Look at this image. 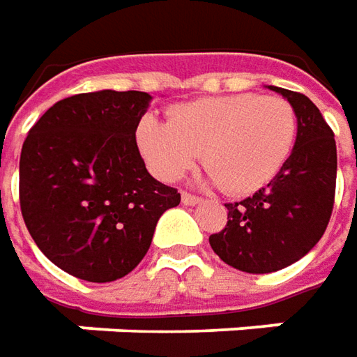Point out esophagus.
<instances>
[{
    "mask_svg": "<svg viewBox=\"0 0 357 357\" xmlns=\"http://www.w3.org/2000/svg\"><path fill=\"white\" fill-rule=\"evenodd\" d=\"M181 203H183V205H197V203H202V199L183 191V193H181Z\"/></svg>",
    "mask_w": 357,
    "mask_h": 357,
    "instance_id": "esophagus-1",
    "label": "esophagus"
}]
</instances>
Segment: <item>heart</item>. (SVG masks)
<instances>
[{
    "instance_id": "1",
    "label": "heart",
    "mask_w": 357,
    "mask_h": 357,
    "mask_svg": "<svg viewBox=\"0 0 357 357\" xmlns=\"http://www.w3.org/2000/svg\"><path fill=\"white\" fill-rule=\"evenodd\" d=\"M136 138L160 179L176 181L202 155L221 190L247 195L273 181L287 164L296 140V114L280 96H215L174 108L169 120L144 116Z\"/></svg>"
}]
</instances>
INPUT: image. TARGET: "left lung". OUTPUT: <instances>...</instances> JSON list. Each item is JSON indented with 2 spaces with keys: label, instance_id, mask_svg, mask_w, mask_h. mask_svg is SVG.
<instances>
[{
  "label": "left lung",
  "instance_id": "8db88e82",
  "mask_svg": "<svg viewBox=\"0 0 357 357\" xmlns=\"http://www.w3.org/2000/svg\"><path fill=\"white\" fill-rule=\"evenodd\" d=\"M289 100L296 140L277 178L239 203H225L227 227L209 237L223 263L264 275L301 261L324 235L336 191L334 132L308 96L266 86Z\"/></svg>",
  "mask_w": 357,
  "mask_h": 357
}]
</instances>
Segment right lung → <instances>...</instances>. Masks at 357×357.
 I'll list each match as a JSON object with an SVG mask.
<instances>
[{"instance_id":"1","label":"right lung","mask_w":357,"mask_h":357,"mask_svg":"<svg viewBox=\"0 0 357 357\" xmlns=\"http://www.w3.org/2000/svg\"><path fill=\"white\" fill-rule=\"evenodd\" d=\"M150 102L140 91L75 94L23 142V221L45 257L73 277H126L150 249L158 219L179 205L178 190L148 174L136 144Z\"/></svg>"}]
</instances>
